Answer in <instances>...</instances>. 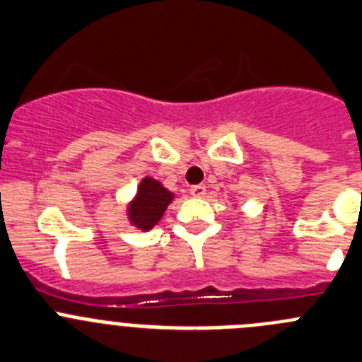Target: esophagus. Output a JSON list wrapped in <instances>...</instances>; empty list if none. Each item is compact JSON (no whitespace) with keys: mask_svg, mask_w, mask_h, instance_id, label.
<instances>
[{"mask_svg":"<svg viewBox=\"0 0 362 362\" xmlns=\"http://www.w3.org/2000/svg\"><path fill=\"white\" fill-rule=\"evenodd\" d=\"M190 194L194 195V197H204L206 187L204 185H194V187H190Z\"/></svg>","mask_w":362,"mask_h":362,"instance_id":"esophagus-1","label":"esophagus"}]
</instances>
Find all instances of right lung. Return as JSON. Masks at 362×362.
I'll list each match as a JSON object with an SVG mask.
<instances>
[{"label": "right lung", "instance_id": "right-lung-1", "mask_svg": "<svg viewBox=\"0 0 362 362\" xmlns=\"http://www.w3.org/2000/svg\"><path fill=\"white\" fill-rule=\"evenodd\" d=\"M172 199H174V195L167 188L161 187L156 179H142L136 199L129 206V213H127L129 220L140 229H151V227L160 222Z\"/></svg>", "mask_w": 362, "mask_h": 362}]
</instances>
